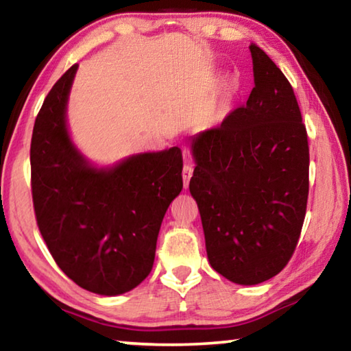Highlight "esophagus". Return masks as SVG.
<instances>
[{
  "label": "esophagus",
  "mask_w": 351,
  "mask_h": 351,
  "mask_svg": "<svg viewBox=\"0 0 351 351\" xmlns=\"http://www.w3.org/2000/svg\"><path fill=\"white\" fill-rule=\"evenodd\" d=\"M193 175V164L190 162V159H184V167H182V180H184V187H189L190 178Z\"/></svg>",
  "instance_id": "34e87169"
}]
</instances>
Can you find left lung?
Here are the masks:
<instances>
[{
  "mask_svg": "<svg viewBox=\"0 0 351 351\" xmlns=\"http://www.w3.org/2000/svg\"><path fill=\"white\" fill-rule=\"evenodd\" d=\"M254 83L246 105L192 138L189 189L199 209L210 266L228 280L257 285L295 251L310 190V148L293 86L249 46Z\"/></svg>",
  "mask_w": 351,
  "mask_h": 351,
  "instance_id": "8db88e82",
  "label": "left lung"
}]
</instances>
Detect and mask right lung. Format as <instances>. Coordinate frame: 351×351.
<instances>
[{
	"label": "right lung",
	"instance_id": "add662e5",
	"mask_svg": "<svg viewBox=\"0 0 351 351\" xmlns=\"http://www.w3.org/2000/svg\"><path fill=\"white\" fill-rule=\"evenodd\" d=\"M77 64L56 82L35 119L31 186L40 234L83 289L117 295L150 274L169 206L182 189L178 147L96 169L71 142L66 104Z\"/></svg>",
	"mask_w": 351,
	"mask_h": 351
}]
</instances>
